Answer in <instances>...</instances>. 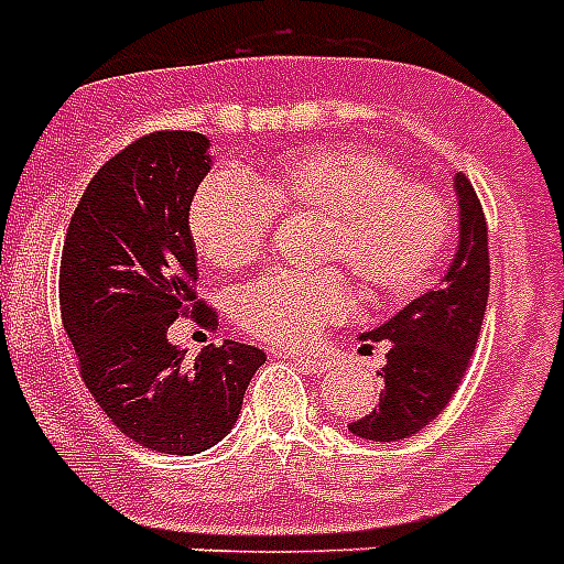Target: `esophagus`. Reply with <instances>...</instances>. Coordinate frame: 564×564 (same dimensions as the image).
<instances>
[{"mask_svg": "<svg viewBox=\"0 0 564 564\" xmlns=\"http://www.w3.org/2000/svg\"><path fill=\"white\" fill-rule=\"evenodd\" d=\"M292 361H295L301 370H310V373H322V370L329 368V361L324 356H306V354H292Z\"/></svg>", "mask_w": 564, "mask_h": 564, "instance_id": "1", "label": "esophagus"}]
</instances>
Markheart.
I'll return each instance as SVG.
<instances>
[{"label": "heart", "mask_w": 564, "mask_h": 564, "mask_svg": "<svg viewBox=\"0 0 564 564\" xmlns=\"http://www.w3.org/2000/svg\"><path fill=\"white\" fill-rule=\"evenodd\" d=\"M278 210L327 219L318 263L354 274L368 295H409L434 272L452 237V214L437 191L405 178L400 164L368 148L286 153L254 182L217 173L194 196L191 235L217 269L254 267L269 246ZM347 310L336 269L272 272L237 292L235 315L272 345L313 341Z\"/></svg>", "instance_id": "b5f03b06"}]
</instances>
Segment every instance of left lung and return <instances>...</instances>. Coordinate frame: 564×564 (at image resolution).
<instances>
[{
  "label": "left lung",
  "instance_id": "obj_1",
  "mask_svg": "<svg viewBox=\"0 0 564 564\" xmlns=\"http://www.w3.org/2000/svg\"><path fill=\"white\" fill-rule=\"evenodd\" d=\"M457 249L441 283L409 301L359 341H388L386 393L347 429L361 441L393 443L423 432L455 397L478 345L489 297L487 219L475 187L455 173ZM370 347V345H365Z\"/></svg>",
  "mask_w": 564,
  "mask_h": 564
}]
</instances>
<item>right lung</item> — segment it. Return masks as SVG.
<instances>
[{"label":"right lung","mask_w":564,"mask_h":564,"mask_svg":"<svg viewBox=\"0 0 564 564\" xmlns=\"http://www.w3.org/2000/svg\"><path fill=\"white\" fill-rule=\"evenodd\" d=\"M203 132H150L112 155L72 214L59 263V313L80 377L104 414L130 441L199 455L237 423L242 393L267 354L226 338L194 361L167 338L196 301L191 203L210 171Z\"/></svg>","instance_id":"add662e5"}]
</instances>
